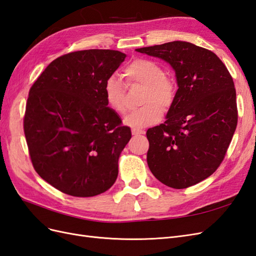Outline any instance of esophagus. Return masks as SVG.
Here are the masks:
<instances>
[{
    "label": "esophagus",
    "mask_w": 256,
    "mask_h": 256,
    "mask_svg": "<svg viewBox=\"0 0 256 256\" xmlns=\"http://www.w3.org/2000/svg\"><path fill=\"white\" fill-rule=\"evenodd\" d=\"M144 130H140V128H133L132 130V134L133 135H138V134H144Z\"/></svg>",
    "instance_id": "esophagus-1"
}]
</instances>
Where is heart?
<instances>
[{"mask_svg":"<svg viewBox=\"0 0 256 256\" xmlns=\"http://www.w3.org/2000/svg\"><path fill=\"white\" fill-rule=\"evenodd\" d=\"M122 76L128 84L144 86L140 108L130 112L124 123L130 128H144L160 120L163 112L174 106L177 96L174 80L167 76L160 65L150 59H138L130 62L122 70ZM104 98L109 108L116 114L126 112V86L116 76H109L104 84Z\"/></svg>","mask_w":256,"mask_h":256,"instance_id":"b5f03b06","label":"heart"}]
</instances>
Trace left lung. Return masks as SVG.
<instances>
[{
	"label": "left lung",
	"mask_w": 256,
	"mask_h": 256,
	"mask_svg": "<svg viewBox=\"0 0 256 256\" xmlns=\"http://www.w3.org/2000/svg\"><path fill=\"white\" fill-rule=\"evenodd\" d=\"M136 51L168 62L178 90L166 121L147 130V162L167 186L186 188L221 165L237 126L236 89L216 54L188 42H170Z\"/></svg>",
	"instance_id": "8db88e82"
}]
</instances>
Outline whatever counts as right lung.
Here are the masks:
<instances>
[{
    "instance_id": "right-lung-1",
    "label": "right lung",
    "mask_w": 256,
    "mask_h": 256,
    "mask_svg": "<svg viewBox=\"0 0 256 256\" xmlns=\"http://www.w3.org/2000/svg\"><path fill=\"white\" fill-rule=\"evenodd\" d=\"M89 49L56 58L31 86L24 130L35 172L76 197L103 193L118 177V160L132 133L104 98V84L126 59Z\"/></svg>"
}]
</instances>
